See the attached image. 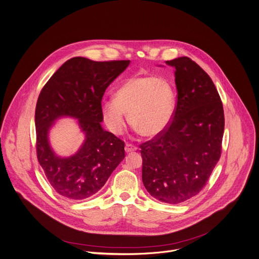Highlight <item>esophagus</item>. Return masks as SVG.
Returning <instances> with one entry per match:
<instances>
[{
  "instance_id": "esophagus-1",
  "label": "esophagus",
  "mask_w": 259,
  "mask_h": 259,
  "mask_svg": "<svg viewBox=\"0 0 259 259\" xmlns=\"http://www.w3.org/2000/svg\"><path fill=\"white\" fill-rule=\"evenodd\" d=\"M137 146H135V145H133V144H128V143H126L125 144V147H124V150H125V152L126 153H132V152H135V151H137Z\"/></svg>"
}]
</instances>
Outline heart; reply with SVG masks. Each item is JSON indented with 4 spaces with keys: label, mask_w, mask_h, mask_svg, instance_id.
<instances>
[{
    "label": "heart",
    "mask_w": 259,
    "mask_h": 259,
    "mask_svg": "<svg viewBox=\"0 0 259 259\" xmlns=\"http://www.w3.org/2000/svg\"><path fill=\"white\" fill-rule=\"evenodd\" d=\"M115 100L103 102L101 111L105 124L113 134H120L130 122L148 138L161 134L171 121L175 97L170 83L157 76H134L116 91Z\"/></svg>",
    "instance_id": "1"
}]
</instances>
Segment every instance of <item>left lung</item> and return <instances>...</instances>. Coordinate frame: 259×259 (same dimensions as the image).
I'll return each instance as SVG.
<instances>
[{"mask_svg":"<svg viewBox=\"0 0 259 259\" xmlns=\"http://www.w3.org/2000/svg\"><path fill=\"white\" fill-rule=\"evenodd\" d=\"M165 63L176 69L177 108L168 127L141 145L142 180L153 198L179 204L204 188L220 160L225 115L213 81L196 62Z\"/></svg>","mask_w":259,"mask_h":259,"instance_id":"obj_1","label":"left lung"}]
</instances>
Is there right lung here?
Here are the masks:
<instances>
[{"label":"right lung","instance_id":"1","mask_svg":"<svg viewBox=\"0 0 259 259\" xmlns=\"http://www.w3.org/2000/svg\"><path fill=\"white\" fill-rule=\"evenodd\" d=\"M130 62L74 57L40 91L34 114L37 160L50 185L66 199L79 201L97 194L125 156L124 142L101 125V102L106 89ZM63 117L76 119L85 137L70 157H60L49 144L50 128Z\"/></svg>","mask_w":259,"mask_h":259}]
</instances>
